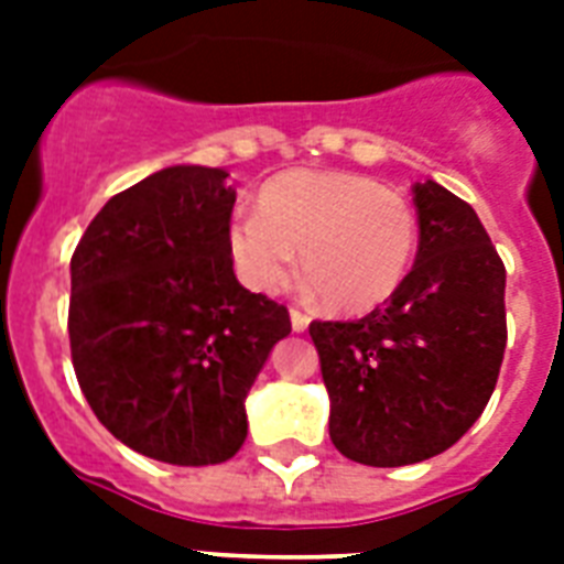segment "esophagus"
I'll return each mask as SVG.
<instances>
[{"label":"esophagus","instance_id":"obj_1","mask_svg":"<svg viewBox=\"0 0 564 564\" xmlns=\"http://www.w3.org/2000/svg\"><path fill=\"white\" fill-rule=\"evenodd\" d=\"M290 322H292V330H295V334H304L310 325L307 313H301V310H295V307L290 310Z\"/></svg>","mask_w":564,"mask_h":564}]
</instances>
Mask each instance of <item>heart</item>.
I'll return each mask as SVG.
<instances>
[{"label": "heart", "mask_w": 564, "mask_h": 564, "mask_svg": "<svg viewBox=\"0 0 564 564\" xmlns=\"http://www.w3.org/2000/svg\"><path fill=\"white\" fill-rule=\"evenodd\" d=\"M234 265L254 292H278L299 251L307 292L334 313H369L401 290L419 251V216L403 193L369 175L290 170L274 175L257 213L230 221Z\"/></svg>", "instance_id": "obj_1"}]
</instances>
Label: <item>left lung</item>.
Returning <instances> with one entry per match:
<instances>
[{
  "instance_id": "left-lung-1",
  "label": "left lung",
  "mask_w": 564,
  "mask_h": 564,
  "mask_svg": "<svg viewBox=\"0 0 564 564\" xmlns=\"http://www.w3.org/2000/svg\"><path fill=\"white\" fill-rule=\"evenodd\" d=\"M419 254L401 290L357 322H313L330 442L375 468L424 463L468 433L507 348V269L471 204L412 187Z\"/></svg>"
}]
</instances>
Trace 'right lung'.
<instances>
[{"instance_id":"obj_1","label":"right lung","mask_w":564,"mask_h":564,"mask_svg":"<svg viewBox=\"0 0 564 564\" xmlns=\"http://www.w3.org/2000/svg\"><path fill=\"white\" fill-rule=\"evenodd\" d=\"M228 172L166 166L87 225L69 348L96 419L143 456L216 465L248 436L246 398L290 313L234 274Z\"/></svg>"}]
</instances>
